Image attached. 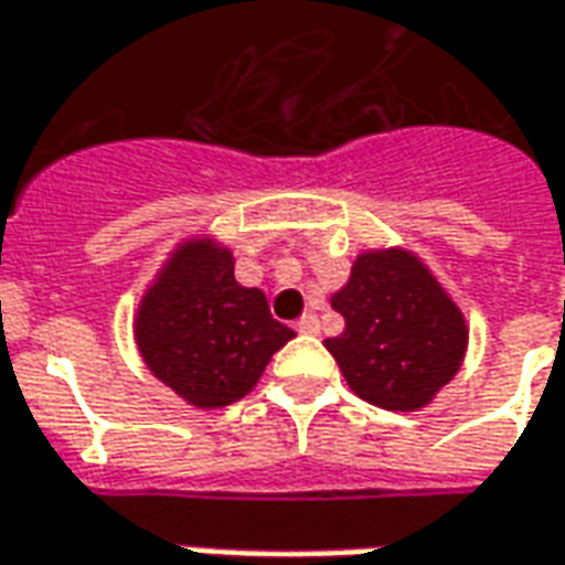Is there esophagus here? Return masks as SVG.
<instances>
[{
	"label": "esophagus",
	"instance_id": "1",
	"mask_svg": "<svg viewBox=\"0 0 565 565\" xmlns=\"http://www.w3.org/2000/svg\"><path fill=\"white\" fill-rule=\"evenodd\" d=\"M295 328L301 331V334H316L319 331V316L316 313H303L298 322H295Z\"/></svg>",
	"mask_w": 565,
	"mask_h": 565
}]
</instances>
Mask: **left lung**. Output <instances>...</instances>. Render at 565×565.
Wrapping results in <instances>:
<instances>
[{
    "instance_id": "obj_1",
    "label": "left lung",
    "mask_w": 565,
    "mask_h": 565,
    "mask_svg": "<svg viewBox=\"0 0 565 565\" xmlns=\"http://www.w3.org/2000/svg\"><path fill=\"white\" fill-rule=\"evenodd\" d=\"M331 307L347 328L326 350L350 390L383 411L431 404L466 359V316L414 252H362Z\"/></svg>"
}]
</instances>
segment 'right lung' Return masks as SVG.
<instances>
[{
  "instance_id": "1",
  "label": "right lung",
  "mask_w": 565,
  "mask_h": 565,
  "mask_svg": "<svg viewBox=\"0 0 565 565\" xmlns=\"http://www.w3.org/2000/svg\"><path fill=\"white\" fill-rule=\"evenodd\" d=\"M134 338L163 386L215 411L249 395L295 331L270 316L262 289L239 286L227 246L191 237L170 252L142 295Z\"/></svg>"
}]
</instances>
